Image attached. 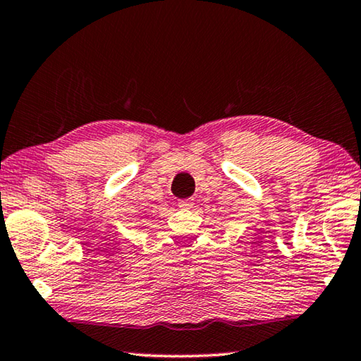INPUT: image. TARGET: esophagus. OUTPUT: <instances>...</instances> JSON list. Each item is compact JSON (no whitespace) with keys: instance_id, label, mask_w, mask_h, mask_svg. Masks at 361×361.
<instances>
[{"instance_id":"1","label":"esophagus","mask_w":361,"mask_h":361,"mask_svg":"<svg viewBox=\"0 0 361 361\" xmlns=\"http://www.w3.org/2000/svg\"><path fill=\"white\" fill-rule=\"evenodd\" d=\"M192 205H194V199H183V200H178V207H181V209H191Z\"/></svg>"}]
</instances>
